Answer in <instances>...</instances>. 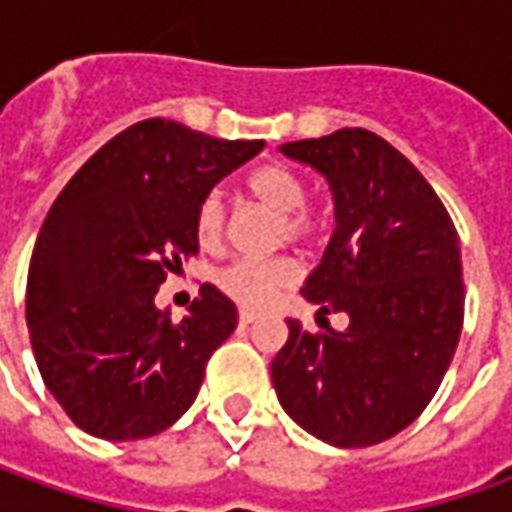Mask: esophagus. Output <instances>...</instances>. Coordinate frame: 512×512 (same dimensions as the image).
I'll return each mask as SVG.
<instances>
[{
    "mask_svg": "<svg viewBox=\"0 0 512 512\" xmlns=\"http://www.w3.org/2000/svg\"><path fill=\"white\" fill-rule=\"evenodd\" d=\"M256 319H259L256 310H250V307H242V310H239V322H242V325H253Z\"/></svg>",
    "mask_w": 512,
    "mask_h": 512,
    "instance_id": "esophagus-1",
    "label": "esophagus"
}]
</instances>
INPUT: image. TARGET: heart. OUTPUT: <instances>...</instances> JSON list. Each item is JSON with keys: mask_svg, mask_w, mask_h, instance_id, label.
<instances>
[{"mask_svg": "<svg viewBox=\"0 0 512 512\" xmlns=\"http://www.w3.org/2000/svg\"><path fill=\"white\" fill-rule=\"evenodd\" d=\"M250 196L276 216H282L279 236L290 242H307L319 230V216L307 210L305 179L282 162H267L247 176ZM227 230V207L219 190H210L196 210V233L205 247L222 245ZM296 279V262L287 256L276 259H236L216 273L219 290L233 302L245 307H262L273 299L276 290H282Z\"/></svg>", "mask_w": 512, "mask_h": 512, "instance_id": "b5f03b06", "label": "heart"}]
</instances>
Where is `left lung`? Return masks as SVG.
Wrapping results in <instances>:
<instances>
[{"label":"left lung","mask_w":512,"mask_h":512,"mask_svg":"<svg viewBox=\"0 0 512 512\" xmlns=\"http://www.w3.org/2000/svg\"><path fill=\"white\" fill-rule=\"evenodd\" d=\"M282 153L319 170L336 227L302 296L344 330L290 336L270 364L285 413L336 447L396 436L436 396L464 322L459 233L436 190L382 136L342 128L287 142Z\"/></svg>","instance_id":"obj_1"}]
</instances>
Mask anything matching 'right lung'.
<instances>
[{
	"label": "right lung",
	"instance_id": "1",
	"mask_svg": "<svg viewBox=\"0 0 512 512\" xmlns=\"http://www.w3.org/2000/svg\"><path fill=\"white\" fill-rule=\"evenodd\" d=\"M262 148L145 119L56 196L30 256L25 316L45 387L85 433L148 439L193 404L207 359L236 330V305L202 285L173 322L153 299L199 250V202Z\"/></svg>",
	"mask_w": 512,
	"mask_h": 512
}]
</instances>
